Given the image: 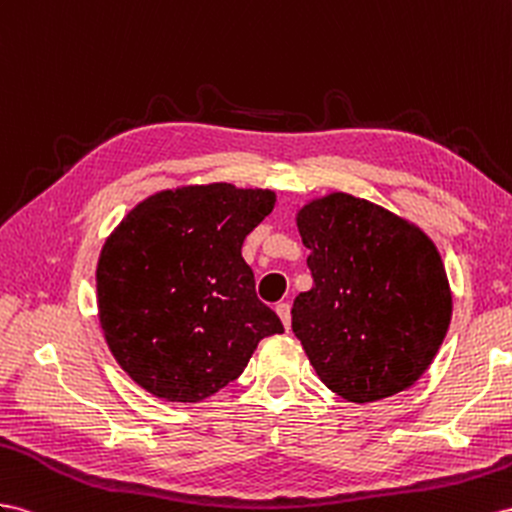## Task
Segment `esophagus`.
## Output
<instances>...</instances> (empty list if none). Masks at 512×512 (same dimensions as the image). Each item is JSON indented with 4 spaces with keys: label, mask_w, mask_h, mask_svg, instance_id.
I'll list each match as a JSON object with an SVG mask.
<instances>
[{
    "label": "esophagus",
    "mask_w": 512,
    "mask_h": 512,
    "mask_svg": "<svg viewBox=\"0 0 512 512\" xmlns=\"http://www.w3.org/2000/svg\"><path fill=\"white\" fill-rule=\"evenodd\" d=\"M274 311H277V316L281 318L285 331H290V326H292V307L287 305V303H279L277 307H274Z\"/></svg>",
    "instance_id": "obj_1"
}]
</instances>
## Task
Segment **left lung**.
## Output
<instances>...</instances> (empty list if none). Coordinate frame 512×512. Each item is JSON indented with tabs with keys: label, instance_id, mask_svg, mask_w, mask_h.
<instances>
[{
	"label": "left lung",
	"instance_id": "obj_1",
	"mask_svg": "<svg viewBox=\"0 0 512 512\" xmlns=\"http://www.w3.org/2000/svg\"><path fill=\"white\" fill-rule=\"evenodd\" d=\"M309 248V292L292 307V331L320 381L348 402H376L413 387L452 320L439 248L415 222L348 192L296 212Z\"/></svg>",
	"mask_w": 512,
	"mask_h": 512
}]
</instances>
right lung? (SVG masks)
<instances>
[{
	"label": "right lung",
	"mask_w": 512,
	"mask_h": 512,
	"mask_svg": "<svg viewBox=\"0 0 512 512\" xmlns=\"http://www.w3.org/2000/svg\"><path fill=\"white\" fill-rule=\"evenodd\" d=\"M277 203L266 188L190 183L142 199L97 261L106 344L151 396L196 404L238 378L261 339L283 333L255 294L242 244Z\"/></svg>",
	"instance_id": "1"
}]
</instances>
